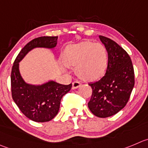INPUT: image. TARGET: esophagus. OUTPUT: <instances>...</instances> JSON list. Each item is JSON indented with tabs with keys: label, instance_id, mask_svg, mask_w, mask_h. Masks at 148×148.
Listing matches in <instances>:
<instances>
[{
	"label": "esophagus",
	"instance_id": "1",
	"mask_svg": "<svg viewBox=\"0 0 148 148\" xmlns=\"http://www.w3.org/2000/svg\"><path fill=\"white\" fill-rule=\"evenodd\" d=\"M81 84L78 81H75L74 82H73V89H75V88H78V87L81 86Z\"/></svg>",
	"mask_w": 148,
	"mask_h": 148
}]
</instances>
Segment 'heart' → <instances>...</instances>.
Listing matches in <instances>:
<instances>
[{
    "mask_svg": "<svg viewBox=\"0 0 148 148\" xmlns=\"http://www.w3.org/2000/svg\"><path fill=\"white\" fill-rule=\"evenodd\" d=\"M62 61L68 67H75V74L81 80L94 81L105 75L108 54L102 43L83 41L67 46Z\"/></svg>",
    "mask_w": 148,
    "mask_h": 148,
    "instance_id": "1",
    "label": "heart"
}]
</instances>
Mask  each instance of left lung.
Listing matches in <instances>:
<instances>
[{
  "label": "left lung",
  "mask_w": 148,
  "mask_h": 148,
  "mask_svg": "<svg viewBox=\"0 0 148 148\" xmlns=\"http://www.w3.org/2000/svg\"><path fill=\"white\" fill-rule=\"evenodd\" d=\"M108 54L105 76L88 85L92 94L88 107L99 118L115 115L126 106L134 86V72L127 52L114 40L99 36Z\"/></svg>",
  "instance_id": "obj_1"
}]
</instances>
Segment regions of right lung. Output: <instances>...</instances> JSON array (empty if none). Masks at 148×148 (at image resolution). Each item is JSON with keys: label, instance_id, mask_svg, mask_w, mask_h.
<instances>
[{"label": "right lung", "instance_id": "obj_1", "mask_svg": "<svg viewBox=\"0 0 148 148\" xmlns=\"http://www.w3.org/2000/svg\"><path fill=\"white\" fill-rule=\"evenodd\" d=\"M57 39L58 36H43L32 40L20 51L12 67V98L21 112L33 121L42 123L54 119L59 112L62 98L71 89L72 84L62 85L54 81L39 85L27 84L20 74L19 62L33 49H54Z\"/></svg>", "mask_w": 148, "mask_h": 148}]
</instances>
